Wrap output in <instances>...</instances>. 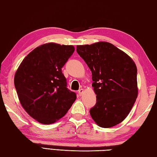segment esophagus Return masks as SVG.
<instances>
[{"mask_svg":"<svg viewBox=\"0 0 157 157\" xmlns=\"http://www.w3.org/2000/svg\"><path fill=\"white\" fill-rule=\"evenodd\" d=\"M84 92V90L83 89H79V91H78V94H79V95H80V96H81V95H83Z\"/></svg>","mask_w":157,"mask_h":157,"instance_id":"34e87169","label":"esophagus"}]
</instances>
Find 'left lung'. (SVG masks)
<instances>
[{
    "label": "left lung",
    "instance_id": "left-lung-1",
    "mask_svg": "<svg viewBox=\"0 0 157 157\" xmlns=\"http://www.w3.org/2000/svg\"><path fill=\"white\" fill-rule=\"evenodd\" d=\"M91 69L97 102L90 110L98 126L109 128L123 121L138 96L137 68L128 55L109 42L77 46Z\"/></svg>",
    "mask_w": 157,
    "mask_h": 157
}]
</instances>
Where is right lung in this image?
Returning <instances> with one entry per match:
<instances>
[{
    "label": "right lung",
    "mask_w": 157,
    "mask_h": 157,
    "mask_svg": "<svg viewBox=\"0 0 157 157\" xmlns=\"http://www.w3.org/2000/svg\"><path fill=\"white\" fill-rule=\"evenodd\" d=\"M74 51L72 45H41L29 53L16 71L14 85L21 105L39 123L57 122L76 100V94L66 87L62 71Z\"/></svg>",
    "instance_id": "1"
}]
</instances>
